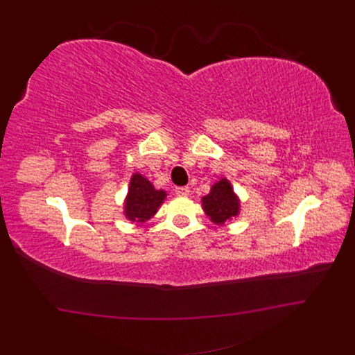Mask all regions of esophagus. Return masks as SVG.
Here are the masks:
<instances>
[{"instance_id":"obj_1","label":"esophagus","mask_w":355,"mask_h":355,"mask_svg":"<svg viewBox=\"0 0 355 355\" xmlns=\"http://www.w3.org/2000/svg\"><path fill=\"white\" fill-rule=\"evenodd\" d=\"M176 194L179 197H188L189 196V188L188 187H178L176 188Z\"/></svg>"}]
</instances>
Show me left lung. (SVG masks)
<instances>
[{
    "label": "left lung",
    "instance_id": "8db88e82",
    "mask_svg": "<svg viewBox=\"0 0 355 355\" xmlns=\"http://www.w3.org/2000/svg\"><path fill=\"white\" fill-rule=\"evenodd\" d=\"M201 206L204 213L216 225H223L240 214V198L227 178H222L211 185L209 194L201 198Z\"/></svg>",
    "mask_w": 355,
    "mask_h": 355
}]
</instances>
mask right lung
<instances>
[{"instance_id":"right-lung-1","label":"right lung","mask_w":355,"mask_h":355,"mask_svg":"<svg viewBox=\"0 0 355 355\" xmlns=\"http://www.w3.org/2000/svg\"><path fill=\"white\" fill-rule=\"evenodd\" d=\"M166 197L164 189H155L153 182L136 171L132 175L124 200V216L130 222L145 223L158 211Z\"/></svg>"}]
</instances>
